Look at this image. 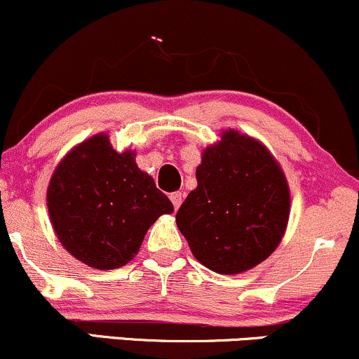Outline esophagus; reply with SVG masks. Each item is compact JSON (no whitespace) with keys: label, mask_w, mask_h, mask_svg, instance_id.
Masks as SVG:
<instances>
[{"label":"esophagus","mask_w":359,"mask_h":359,"mask_svg":"<svg viewBox=\"0 0 359 359\" xmlns=\"http://www.w3.org/2000/svg\"><path fill=\"white\" fill-rule=\"evenodd\" d=\"M182 198H184V194L182 192H174L170 194V201L172 204H174V209L177 210L180 207V204H182Z\"/></svg>","instance_id":"34e87169"}]
</instances>
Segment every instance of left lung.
Segmentation results:
<instances>
[{"mask_svg":"<svg viewBox=\"0 0 359 359\" xmlns=\"http://www.w3.org/2000/svg\"><path fill=\"white\" fill-rule=\"evenodd\" d=\"M197 187L175 215L194 257L219 274L261 264L278 248L289 219L283 168L256 138L222 132L196 170Z\"/></svg>","mask_w":359,"mask_h":359,"instance_id":"obj_1","label":"left lung"}]
</instances>
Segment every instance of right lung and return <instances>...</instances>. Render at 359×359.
<instances>
[{
	"instance_id": "1",
	"label": "right lung",
	"mask_w": 359,
	"mask_h": 359,
	"mask_svg": "<svg viewBox=\"0 0 359 359\" xmlns=\"http://www.w3.org/2000/svg\"><path fill=\"white\" fill-rule=\"evenodd\" d=\"M48 212L63 248L93 269H116L135 257L149 227L174 212L165 194L135 163L118 154L107 133L81 142L51 175Z\"/></svg>"
}]
</instances>
